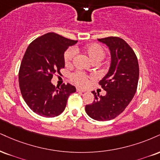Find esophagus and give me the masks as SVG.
<instances>
[{
    "label": "esophagus",
    "instance_id": "obj_1",
    "mask_svg": "<svg viewBox=\"0 0 160 160\" xmlns=\"http://www.w3.org/2000/svg\"><path fill=\"white\" fill-rule=\"evenodd\" d=\"M77 91L79 92H86L84 89H81V88H77Z\"/></svg>",
    "mask_w": 160,
    "mask_h": 160
}]
</instances>
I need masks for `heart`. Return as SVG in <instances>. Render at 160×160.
<instances>
[{
	"instance_id": "heart-1",
	"label": "heart",
	"mask_w": 160,
	"mask_h": 160,
	"mask_svg": "<svg viewBox=\"0 0 160 160\" xmlns=\"http://www.w3.org/2000/svg\"><path fill=\"white\" fill-rule=\"evenodd\" d=\"M84 52L86 55L89 57V59L95 62L101 61L104 58L106 52L105 50L101 45L98 43H92L86 45L84 48ZM76 50L74 48H71L67 50L64 53V60L66 65H72L73 59H74L76 55ZM88 76L81 72H76L71 75V80L74 84L79 86H85L88 83Z\"/></svg>"
}]
</instances>
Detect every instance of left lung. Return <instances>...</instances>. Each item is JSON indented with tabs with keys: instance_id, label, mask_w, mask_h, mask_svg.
<instances>
[{
	"instance_id": "obj_1",
	"label": "left lung",
	"mask_w": 160,
	"mask_h": 160,
	"mask_svg": "<svg viewBox=\"0 0 160 160\" xmlns=\"http://www.w3.org/2000/svg\"><path fill=\"white\" fill-rule=\"evenodd\" d=\"M109 47L111 64L109 72L99 84L107 92L105 96L92 92L95 101L86 106L89 117L99 122L109 121L128 107L137 89L139 68L133 50L122 38L110 36L98 38Z\"/></svg>"
}]
</instances>
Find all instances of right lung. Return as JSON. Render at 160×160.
Returning a JSON list of instances; mask_svg holds the SVG:
<instances>
[{"label":"right lung","instance_id":"add662e5","mask_svg":"<svg viewBox=\"0 0 160 160\" xmlns=\"http://www.w3.org/2000/svg\"><path fill=\"white\" fill-rule=\"evenodd\" d=\"M78 41L48 32L32 41L27 48L18 73L21 93L36 114L53 118L60 115L71 94L76 92L68 83L56 87L51 79L65 67L64 53Z\"/></svg>","mask_w":160,"mask_h":160}]
</instances>
